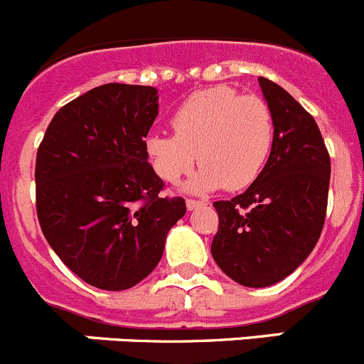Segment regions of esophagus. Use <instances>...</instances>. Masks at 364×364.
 Returning a JSON list of instances; mask_svg holds the SVG:
<instances>
[{"mask_svg": "<svg viewBox=\"0 0 364 364\" xmlns=\"http://www.w3.org/2000/svg\"><path fill=\"white\" fill-rule=\"evenodd\" d=\"M203 200H196V199H186V208H188L190 211L192 210H196V208H199V206H203Z\"/></svg>", "mask_w": 364, "mask_h": 364, "instance_id": "34e87169", "label": "esophagus"}]
</instances>
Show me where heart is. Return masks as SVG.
<instances>
[{"instance_id":"1","label":"heart","mask_w":364,"mask_h":364,"mask_svg":"<svg viewBox=\"0 0 364 364\" xmlns=\"http://www.w3.org/2000/svg\"><path fill=\"white\" fill-rule=\"evenodd\" d=\"M171 124L174 135H149L146 153L167 183L188 174L199 156L203 167L188 183L193 192L247 188L259 178L276 144V121L267 101L224 85L192 94Z\"/></svg>"}]
</instances>
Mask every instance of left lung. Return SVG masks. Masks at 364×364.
Masks as SVG:
<instances>
[{"label":"left lung","mask_w":364,"mask_h":364,"mask_svg":"<svg viewBox=\"0 0 364 364\" xmlns=\"http://www.w3.org/2000/svg\"><path fill=\"white\" fill-rule=\"evenodd\" d=\"M257 81L276 121V144L245 192L213 203L218 231L211 242L222 272L249 288L279 283L315 249L331 179L329 151L313 115L277 83Z\"/></svg>","instance_id":"left-lung-1"}]
</instances>
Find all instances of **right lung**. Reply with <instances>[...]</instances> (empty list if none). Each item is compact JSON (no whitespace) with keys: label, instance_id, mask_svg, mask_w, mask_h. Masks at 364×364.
I'll use <instances>...</instances> for the list:
<instances>
[{"label":"right lung","instance_id":"obj_1","mask_svg":"<svg viewBox=\"0 0 364 364\" xmlns=\"http://www.w3.org/2000/svg\"><path fill=\"white\" fill-rule=\"evenodd\" d=\"M158 90L107 83L60 108L35 164L37 217L60 259L85 283L128 290L161 259L185 215L183 197L161 196L146 136Z\"/></svg>","mask_w":364,"mask_h":364}]
</instances>
